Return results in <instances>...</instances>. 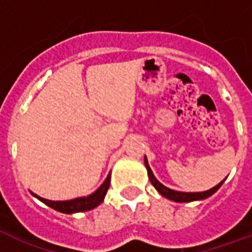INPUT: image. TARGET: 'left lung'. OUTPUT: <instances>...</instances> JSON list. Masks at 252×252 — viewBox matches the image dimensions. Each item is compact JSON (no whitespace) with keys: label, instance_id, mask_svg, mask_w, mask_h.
<instances>
[{"label":"left lung","instance_id":"left-lung-1","mask_svg":"<svg viewBox=\"0 0 252 252\" xmlns=\"http://www.w3.org/2000/svg\"><path fill=\"white\" fill-rule=\"evenodd\" d=\"M146 166V170H148V175H149V179L152 182V184L154 186V188L157 189L162 196H165L166 199L172 200V201H176V203H189V201H195V200H203L207 199L209 196H212L215 193L217 189H219L222 183L225 182V179L222 182H220L216 187L211 188V189H208V191L204 192H179V191H174V189H170V188L165 187L163 184L159 183L157 179H156V176H154L153 171H152V168L149 167V163H148V159H144Z\"/></svg>","mask_w":252,"mask_h":252}]
</instances>
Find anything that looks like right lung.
I'll list each match as a JSON object with an SVG mask.
<instances>
[{"label": "right lung", "mask_w": 252, "mask_h": 252, "mask_svg": "<svg viewBox=\"0 0 252 252\" xmlns=\"http://www.w3.org/2000/svg\"><path fill=\"white\" fill-rule=\"evenodd\" d=\"M111 182V175L108 174L107 179L103 182V184L100 187L89 196H85V197H77V199L73 200H66V201H52V200L43 199L40 196L32 193L36 199H39L41 203H44L45 205L53 208L55 211H59L61 213H66V215H72V213H77V212H86L90 211V209H94L95 207H98L99 204L102 203L104 200V196H106L107 191H108V187H110Z\"/></svg>", "instance_id": "1"}]
</instances>
